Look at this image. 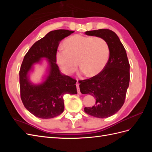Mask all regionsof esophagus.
Listing matches in <instances>:
<instances>
[{
	"label": "esophagus",
	"mask_w": 152,
	"mask_h": 152,
	"mask_svg": "<svg viewBox=\"0 0 152 152\" xmlns=\"http://www.w3.org/2000/svg\"><path fill=\"white\" fill-rule=\"evenodd\" d=\"M76 86H77V93L79 94H80L81 93H80V88H79V84L78 82H77L76 83Z\"/></svg>",
	"instance_id": "34e87169"
}]
</instances>
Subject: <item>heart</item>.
I'll return each mask as SVG.
<instances>
[{
  "label": "heart",
  "mask_w": 152,
  "mask_h": 152,
  "mask_svg": "<svg viewBox=\"0 0 152 152\" xmlns=\"http://www.w3.org/2000/svg\"><path fill=\"white\" fill-rule=\"evenodd\" d=\"M65 48L56 53V61L66 75L74 72L79 62L82 71L87 75H97L107 64L110 50L108 43L101 37L75 35L68 39Z\"/></svg>",
  "instance_id": "b5f03b06"
}]
</instances>
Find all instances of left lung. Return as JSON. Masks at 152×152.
Segmentation results:
<instances>
[{
    "mask_svg": "<svg viewBox=\"0 0 152 152\" xmlns=\"http://www.w3.org/2000/svg\"><path fill=\"white\" fill-rule=\"evenodd\" d=\"M87 35L96 36L108 43L110 56L103 70L89 79L79 80L82 94L96 99L92 107L84 112L97 118H107L116 113L123 106L130 80V65L127 53L117 35L108 29L87 31Z\"/></svg>",
    "mask_w": 152,
    "mask_h": 152,
    "instance_id": "8db88e82",
    "label": "left lung"
}]
</instances>
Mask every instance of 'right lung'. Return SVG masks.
<instances>
[{"instance_id":"1","label":"right lung","mask_w":152,"mask_h":152,"mask_svg":"<svg viewBox=\"0 0 152 152\" xmlns=\"http://www.w3.org/2000/svg\"><path fill=\"white\" fill-rule=\"evenodd\" d=\"M73 32L68 30L49 32L32 45L24 57L20 70L21 99L26 110L37 117L46 119L58 116L64 111V95L77 94V80L61 73L56 64L59 42ZM43 57L48 59V75L42 83L34 85L29 80V72Z\"/></svg>"}]
</instances>
